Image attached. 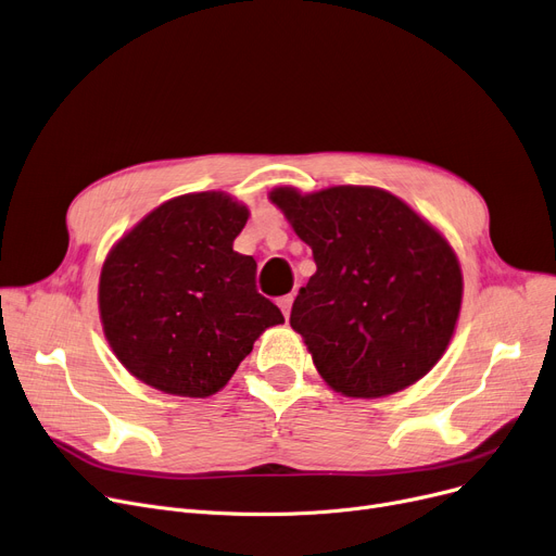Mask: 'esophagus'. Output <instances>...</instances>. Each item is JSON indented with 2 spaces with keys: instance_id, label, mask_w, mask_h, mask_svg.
<instances>
[{
  "instance_id": "1",
  "label": "esophagus",
  "mask_w": 556,
  "mask_h": 556,
  "mask_svg": "<svg viewBox=\"0 0 556 556\" xmlns=\"http://www.w3.org/2000/svg\"><path fill=\"white\" fill-rule=\"evenodd\" d=\"M292 303H294V296H292V294H287V296H282V299L278 301V305H280V309H282V314H285V319H289V314H292Z\"/></svg>"
}]
</instances>
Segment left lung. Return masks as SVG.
I'll use <instances>...</instances> for the list:
<instances>
[{"mask_svg":"<svg viewBox=\"0 0 556 556\" xmlns=\"http://www.w3.org/2000/svg\"><path fill=\"white\" fill-rule=\"evenodd\" d=\"M271 201L312 247L316 274L289 324L324 380L353 399H380L426 376L451 343L462 269L443 237L399 197L339 185Z\"/></svg>","mask_w":556,"mask_h":556,"instance_id":"1","label":"left lung"}]
</instances>
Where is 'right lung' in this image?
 I'll use <instances>...</instances> for the list:
<instances>
[{
	"mask_svg": "<svg viewBox=\"0 0 556 556\" xmlns=\"http://www.w3.org/2000/svg\"><path fill=\"white\" fill-rule=\"evenodd\" d=\"M249 210L222 192L155 207L105 257V339L138 380L174 395L217 393L282 312L255 287L257 264L232 251Z\"/></svg>",
	"mask_w": 556,
	"mask_h": 556,
	"instance_id": "obj_1",
	"label": "right lung"
}]
</instances>
